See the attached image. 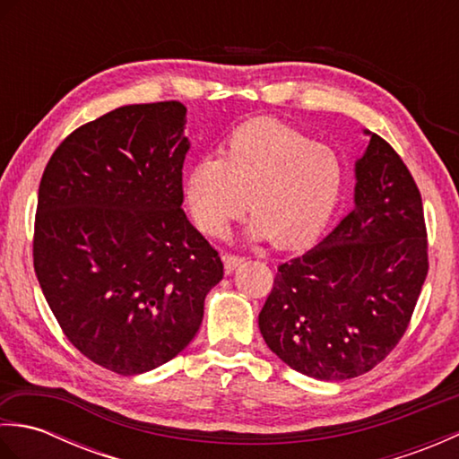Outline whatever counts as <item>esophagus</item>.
Wrapping results in <instances>:
<instances>
[{"mask_svg":"<svg viewBox=\"0 0 459 459\" xmlns=\"http://www.w3.org/2000/svg\"><path fill=\"white\" fill-rule=\"evenodd\" d=\"M222 262H224V270H227L230 274V272H235L242 264V262H245V258L235 256V255H224Z\"/></svg>","mask_w":459,"mask_h":459,"instance_id":"esophagus-1","label":"esophagus"}]
</instances>
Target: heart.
Returning a JSON list of instances; mask_svg holds the SVG:
<instances>
[{
	"instance_id": "1",
	"label": "heart",
	"mask_w": 459,
	"mask_h": 459,
	"mask_svg": "<svg viewBox=\"0 0 459 459\" xmlns=\"http://www.w3.org/2000/svg\"><path fill=\"white\" fill-rule=\"evenodd\" d=\"M345 160L327 143L276 120H256L229 135L221 158H201L183 178V199L204 235L227 237L250 207V240L296 248L314 240L343 197Z\"/></svg>"
}]
</instances>
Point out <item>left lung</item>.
I'll return each instance as SVG.
<instances>
[{
	"label": "left lung",
	"mask_w": 459,
	"mask_h": 459,
	"mask_svg": "<svg viewBox=\"0 0 459 459\" xmlns=\"http://www.w3.org/2000/svg\"><path fill=\"white\" fill-rule=\"evenodd\" d=\"M355 161V207L304 255L278 266L258 316L272 353L317 380L378 365L404 335L428 274L422 197L380 135Z\"/></svg>",
	"instance_id": "obj_1"
}]
</instances>
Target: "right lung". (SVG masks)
Instances as JSON below:
<instances>
[{
	"instance_id": "right-lung-1",
	"label": "right lung",
	"mask_w": 459,
	"mask_h": 459,
	"mask_svg": "<svg viewBox=\"0 0 459 459\" xmlns=\"http://www.w3.org/2000/svg\"><path fill=\"white\" fill-rule=\"evenodd\" d=\"M185 124L178 100L120 106L68 135L39 185V286L66 339L124 377L178 357L222 280L181 209Z\"/></svg>"
}]
</instances>
